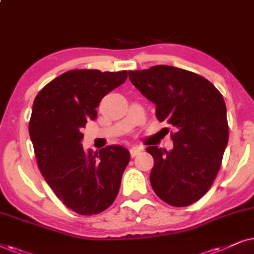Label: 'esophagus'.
<instances>
[{"instance_id": "esophagus-1", "label": "esophagus", "mask_w": 254, "mask_h": 254, "mask_svg": "<svg viewBox=\"0 0 254 254\" xmlns=\"http://www.w3.org/2000/svg\"><path fill=\"white\" fill-rule=\"evenodd\" d=\"M140 151H141V148H140V147H138V146H132V147L130 148V154H131V157L134 158L138 153H139Z\"/></svg>"}]
</instances>
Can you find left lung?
Returning a JSON list of instances; mask_svg holds the SVG:
<instances>
[{
    "label": "left lung",
    "mask_w": 254,
    "mask_h": 254,
    "mask_svg": "<svg viewBox=\"0 0 254 254\" xmlns=\"http://www.w3.org/2000/svg\"><path fill=\"white\" fill-rule=\"evenodd\" d=\"M129 79L155 104L158 120L177 130L171 151L146 148L154 159L152 188L166 203L187 207L209 190L221 167L229 140L224 99L210 81L174 66L129 70Z\"/></svg>",
    "instance_id": "left-lung-1"
}]
</instances>
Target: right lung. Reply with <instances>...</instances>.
<instances>
[{
	"label": "right lung",
	"mask_w": 254,
	"mask_h": 254,
	"mask_svg": "<svg viewBox=\"0 0 254 254\" xmlns=\"http://www.w3.org/2000/svg\"><path fill=\"white\" fill-rule=\"evenodd\" d=\"M127 77V70H69L46 84L33 102L29 132L39 170L59 200L80 215L100 214L113 204L130 161L121 145L97 153L81 144L101 100Z\"/></svg>",
	"instance_id": "add662e5"
}]
</instances>
